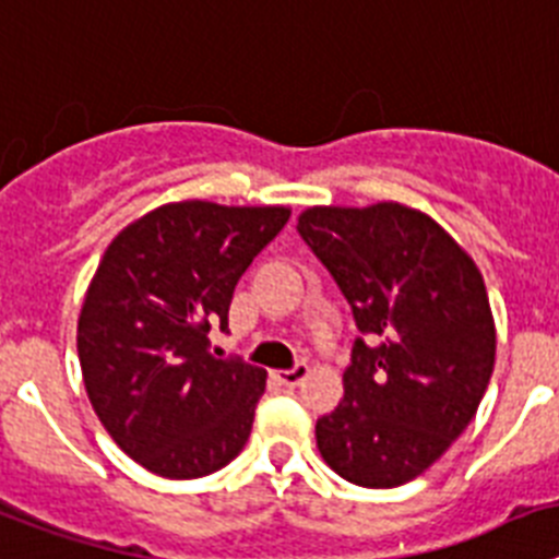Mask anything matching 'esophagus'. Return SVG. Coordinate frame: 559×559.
I'll use <instances>...</instances> for the list:
<instances>
[{"instance_id":"obj_1","label":"esophagus","mask_w":559,"mask_h":559,"mask_svg":"<svg viewBox=\"0 0 559 559\" xmlns=\"http://www.w3.org/2000/svg\"><path fill=\"white\" fill-rule=\"evenodd\" d=\"M307 377H309L307 362H298V366L286 368V371H278V382H281V385H286V388L300 385V382L307 380Z\"/></svg>"}]
</instances>
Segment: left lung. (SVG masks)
I'll return each instance as SVG.
<instances>
[{
    "label": "left lung",
    "instance_id": "8db88e82",
    "mask_svg": "<svg viewBox=\"0 0 559 559\" xmlns=\"http://www.w3.org/2000/svg\"><path fill=\"white\" fill-rule=\"evenodd\" d=\"M298 233L362 332L343 402L314 425L320 455L360 487L414 481L464 433L492 377L481 273L444 227L400 202L307 207Z\"/></svg>",
    "mask_w": 559,
    "mask_h": 559
}]
</instances>
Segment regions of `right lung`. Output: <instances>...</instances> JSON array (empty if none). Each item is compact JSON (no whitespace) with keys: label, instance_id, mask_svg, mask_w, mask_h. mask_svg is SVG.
Masks as SVG:
<instances>
[{"label":"right lung","instance_id":"right-lung-1","mask_svg":"<svg viewBox=\"0 0 559 559\" xmlns=\"http://www.w3.org/2000/svg\"><path fill=\"white\" fill-rule=\"evenodd\" d=\"M289 207L202 199L145 213L111 239L78 318V360L100 425L163 478H202L250 439L266 371L211 352L233 289Z\"/></svg>","mask_w":559,"mask_h":559}]
</instances>
